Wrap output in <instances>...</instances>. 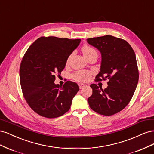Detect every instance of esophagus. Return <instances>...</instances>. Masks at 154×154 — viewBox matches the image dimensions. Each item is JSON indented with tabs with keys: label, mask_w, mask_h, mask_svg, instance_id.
Wrapping results in <instances>:
<instances>
[{
	"label": "esophagus",
	"mask_w": 154,
	"mask_h": 154,
	"mask_svg": "<svg viewBox=\"0 0 154 154\" xmlns=\"http://www.w3.org/2000/svg\"><path fill=\"white\" fill-rule=\"evenodd\" d=\"M78 86H79V87H80V89H82V88H83V87H85L86 86V85L83 84V83H78Z\"/></svg>",
	"instance_id": "obj_1"
}]
</instances>
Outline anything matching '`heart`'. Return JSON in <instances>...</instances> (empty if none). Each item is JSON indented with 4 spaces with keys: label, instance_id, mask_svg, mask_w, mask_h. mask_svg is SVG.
<instances>
[{
    "label": "heart",
    "instance_id": "1",
    "mask_svg": "<svg viewBox=\"0 0 154 154\" xmlns=\"http://www.w3.org/2000/svg\"><path fill=\"white\" fill-rule=\"evenodd\" d=\"M82 51L83 54H84V56L87 59L93 57V56H97V51L94 48H93L88 45H83L82 48ZM72 56V54H71L69 56L66 61L67 64L69 63L70 60H71ZM92 74V72L91 71H85V70H80V71H77L72 74V78L74 80L78 82L85 83L90 80Z\"/></svg>",
    "mask_w": 154,
    "mask_h": 154
}]
</instances>
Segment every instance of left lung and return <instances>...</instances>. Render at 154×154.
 I'll use <instances>...</instances> for the list:
<instances>
[{"label":"left lung","instance_id":"obj_1","mask_svg":"<svg viewBox=\"0 0 154 154\" xmlns=\"http://www.w3.org/2000/svg\"><path fill=\"white\" fill-rule=\"evenodd\" d=\"M101 54L100 71L97 81L106 80L108 87L102 89L91 84L92 94L88 98L91 109L101 115L112 116L125 109L136 90L139 71L136 54L127 41L111 35L87 39Z\"/></svg>","mask_w":154,"mask_h":154}]
</instances>
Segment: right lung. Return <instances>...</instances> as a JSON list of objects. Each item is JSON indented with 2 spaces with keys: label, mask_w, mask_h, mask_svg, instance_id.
Listing matches in <instances>:
<instances>
[{
  "label": "right lung",
  "mask_w": 154,
  "mask_h": 154,
  "mask_svg": "<svg viewBox=\"0 0 154 154\" xmlns=\"http://www.w3.org/2000/svg\"><path fill=\"white\" fill-rule=\"evenodd\" d=\"M80 39L42 36L27 50L20 63V82L24 98L36 114L47 118L63 115L71 108L79 91L75 82L54 84L55 75L61 74L67 59Z\"/></svg>",
  "instance_id": "obj_1"
}]
</instances>
